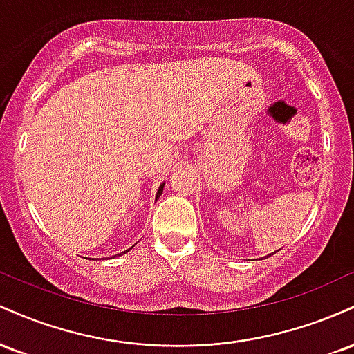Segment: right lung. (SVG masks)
<instances>
[{
	"label": "right lung",
	"mask_w": 354,
	"mask_h": 354,
	"mask_svg": "<svg viewBox=\"0 0 354 354\" xmlns=\"http://www.w3.org/2000/svg\"><path fill=\"white\" fill-rule=\"evenodd\" d=\"M163 188H165V183H161V186H160V188H158V191H156V200L161 196V193H163ZM129 250H131V248H129ZM129 250H126L124 253H128ZM120 254H123V253H118V254L113 256V258H116V256H120Z\"/></svg>",
	"instance_id": "obj_1"
}]
</instances>
